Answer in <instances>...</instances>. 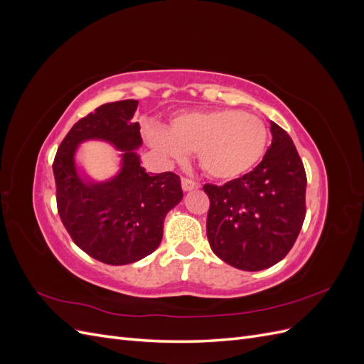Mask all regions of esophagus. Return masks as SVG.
Listing matches in <instances>:
<instances>
[{
  "label": "esophagus",
  "instance_id": "34e87169",
  "mask_svg": "<svg viewBox=\"0 0 364 364\" xmlns=\"http://www.w3.org/2000/svg\"><path fill=\"white\" fill-rule=\"evenodd\" d=\"M200 186L199 182H196L193 179L188 178H182V190L183 191H191V190H197Z\"/></svg>",
  "mask_w": 364,
  "mask_h": 364
}]
</instances>
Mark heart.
Returning a JSON list of instances; mask_svg holds the SVG:
<instances>
[{"mask_svg":"<svg viewBox=\"0 0 364 364\" xmlns=\"http://www.w3.org/2000/svg\"><path fill=\"white\" fill-rule=\"evenodd\" d=\"M149 144L165 159L196 153L202 170L218 181L237 179L262 159L269 144L264 121L240 109L183 112L168 130L150 129Z\"/></svg>","mask_w":364,"mask_h":364,"instance_id":"heart-1","label":"heart"}]
</instances>
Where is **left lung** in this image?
Instances as JSON below:
<instances>
[{"label":"left lung","mask_w":364,"mask_h":364,"mask_svg":"<svg viewBox=\"0 0 364 364\" xmlns=\"http://www.w3.org/2000/svg\"><path fill=\"white\" fill-rule=\"evenodd\" d=\"M272 146L243 178L203 185L209 197L206 235L218 258L257 272L279 262L299 235L306 174L290 135L272 123Z\"/></svg>","instance_id":"8db88e82"}]
</instances>
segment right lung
Here are the masks:
<instances>
[{"label": "right lung", "mask_w": 364, "mask_h": 364, "mask_svg": "<svg viewBox=\"0 0 364 364\" xmlns=\"http://www.w3.org/2000/svg\"><path fill=\"white\" fill-rule=\"evenodd\" d=\"M136 107V100L112 102L80 118L53 162L58 213L65 229L87 255L111 266L135 262L155 250L165 215L183 197L178 174H150L139 165L134 149L142 139L139 124L132 121ZM90 137L106 139L125 151L124 170L114 181L86 186L76 176L73 150Z\"/></svg>", "instance_id": "obj_1"}]
</instances>
